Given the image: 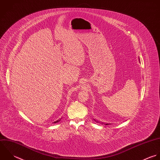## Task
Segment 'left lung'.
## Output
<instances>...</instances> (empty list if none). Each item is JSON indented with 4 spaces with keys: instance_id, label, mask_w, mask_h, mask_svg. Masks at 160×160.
<instances>
[{
    "instance_id": "1",
    "label": "left lung",
    "mask_w": 160,
    "mask_h": 160,
    "mask_svg": "<svg viewBox=\"0 0 160 160\" xmlns=\"http://www.w3.org/2000/svg\"><path fill=\"white\" fill-rule=\"evenodd\" d=\"M102 124H103V123H102ZM106 125H108V123H106Z\"/></svg>"
}]
</instances>
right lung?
I'll list each match as a JSON object with an SVG mask.
<instances>
[{
  "label": "right lung",
  "mask_w": 160,
  "mask_h": 160,
  "mask_svg": "<svg viewBox=\"0 0 160 160\" xmlns=\"http://www.w3.org/2000/svg\"><path fill=\"white\" fill-rule=\"evenodd\" d=\"M60 120H61V118H60V119H59V120H56V121H55V122H53V123H57V122H59V121H60Z\"/></svg>",
  "instance_id": "right-lung-1"
}]
</instances>
